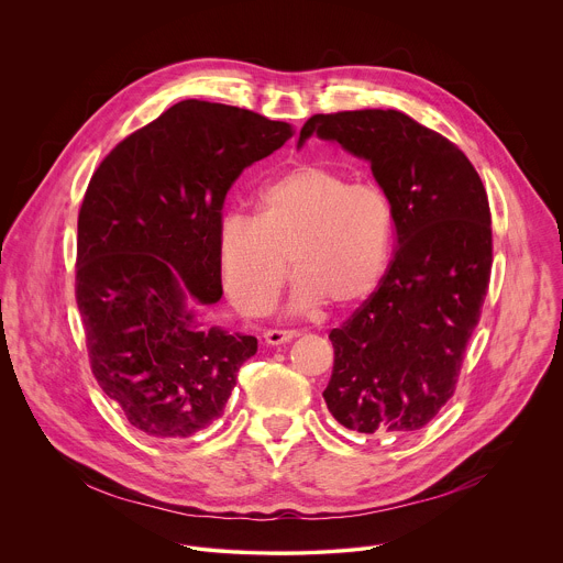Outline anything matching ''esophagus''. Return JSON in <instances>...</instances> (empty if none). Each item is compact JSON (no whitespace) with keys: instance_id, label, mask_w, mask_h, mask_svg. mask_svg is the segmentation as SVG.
Listing matches in <instances>:
<instances>
[{"instance_id":"obj_1","label":"esophagus","mask_w":563,"mask_h":563,"mask_svg":"<svg viewBox=\"0 0 563 563\" xmlns=\"http://www.w3.org/2000/svg\"><path fill=\"white\" fill-rule=\"evenodd\" d=\"M296 335H298V331H294V329H267L265 331V342L267 344H285Z\"/></svg>"}]
</instances>
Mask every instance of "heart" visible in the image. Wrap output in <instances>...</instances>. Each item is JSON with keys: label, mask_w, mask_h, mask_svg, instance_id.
I'll return each mask as SVG.
<instances>
[{"label": "heart", "mask_w": 563, "mask_h": 563, "mask_svg": "<svg viewBox=\"0 0 563 563\" xmlns=\"http://www.w3.org/2000/svg\"><path fill=\"white\" fill-rule=\"evenodd\" d=\"M394 241V206L378 183L324 165H298L263 187L258 214L219 228L225 291L247 316L269 309L289 274L294 309L349 307L378 287Z\"/></svg>", "instance_id": "1"}]
</instances>
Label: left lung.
Segmentation results:
<instances>
[{"label":"left lung","instance_id":"left-lung-1","mask_svg":"<svg viewBox=\"0 0 563 563\" xmlns=\"http://www.w3.org/2000/svg\"><path fill=\"white\" fill-rule=\"evenodd\" d=\"M318 134L371 163L394 206L396 254L376 291L331 329L322 398L349 431L413 435L455 394L493 267L484 183L466 154L400 110L313 114Z\"/></svg>","mask_w":563,"mask_h":563}]
</instances>
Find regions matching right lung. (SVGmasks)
<instances>
[{"mask_svg": "<svg viewBox=\"0 0 563 563\" xmlns=\"http://www.w3.org/2000/svg\"><path fill=\"white\" fill-rule=\"evenodd\" d=\"M289 136L285 121L185 99L117 143L88 183L75 296L90 368L147 438H190L221 418L258 349L247 333L201 331L190 307L223 296L230 187Z\"/></svg>", "mask_w": 563, "mask_h": 563, "instance_id": "obj_1", "label": "right lung"}]
</instances>
